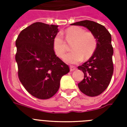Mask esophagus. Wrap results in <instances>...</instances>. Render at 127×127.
<instances>
[{
  "mask_svg": "<svg viewBox=\"0 0 127 127\" xmlns=\"http://www.w3.org/2000/svg\"><path fill=\"white\" fill-rule=\"evenodd\" d=\"M76 69V68L75 66H70V71H74V70H75Z\"/></svg>",
  "mask_w": 127,
  "mask_h": 127,
  "instance_id": "34e87169",
  "label": "esophagus"
}]
</instances>
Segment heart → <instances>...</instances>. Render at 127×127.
I'll list each match as a JSON object with an SVG mask.
<instances>
[{
    "mask_svg": "<svg viewBox=\"0 0 127 127\" xmlns=\"http://www.w3.org/2000/svg\"><path fill=\"white\" fill-rule=\"evenodd\" d=\"M66 42L72 43L70 49L72 51L67 54L64 60L69 64H77L84 58L88 59L94 53L97 47V39L95 35L91 32H85L78 26L68 28L65 31ZM53 48L55 54L63 57L66 51V44L63 35L59 33L53 41Z\"/></svg>",
    "mask_w": 127,
    "mask_h": 127,
    "instance_id": "heart-1",
    "label": "heart"
}]
</instances>
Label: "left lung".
Instances as JSON below:
<instances>
[{"mask_svg": "<svg viewBox=\"0 0 127 127\" xmlns=\"http://www.w3.org/2000/svg\"><path fill=\"white\" fill-rule=\"evenodd\" d=\"M71 25L86 27L96 37L94 53L88 61L78 66L84 74V79L78 86L80 90L88 96H97L108 87L113 73L111 35L103 26L93 21H80Z\"/></svg>", "mask_w": 127, "mask_h": 127, "instance_id": "left-lung-1", "label": "left lung"}]
</instances>
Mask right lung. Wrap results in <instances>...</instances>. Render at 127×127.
<instances>
[{"mask_svg": "<svg viewBox=\"0 0 127 127\" xmlns=\"http://www.w3.org/2000/svg\"><path fill=\"white\" fill-rule=\"evenodd\" d=\"M58 30L55 25L33 23L23 30L16 41L19 80L32 95L41 99L53 96L61 77L70 71L53 48Z\"/></svg>", "mask_w": 127, "mask_h": 127, "instance_id": "right-lung-1", "label": "right lung"}]
</instances>
